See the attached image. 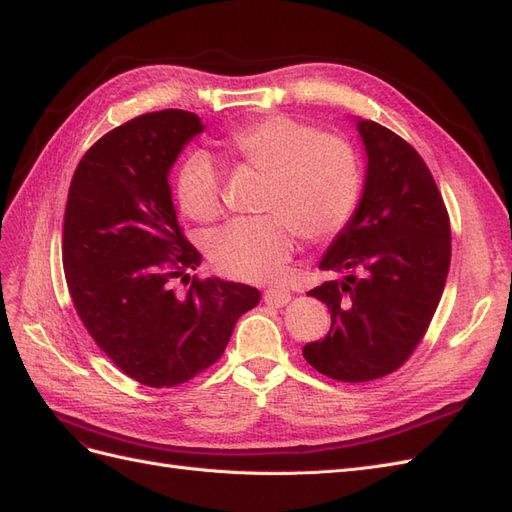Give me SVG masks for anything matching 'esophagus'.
Masks as SVG:
<instances>
[{
    "mask_svg": "<svg viewBox=\"0 0 512 512\" xmlns=\"http://www.w3.org/2000/svg\"><path fill=\"white\" fill-rule=\"evenodd\" d=\"M290 301V290L284 286H269L265 290V303L273 307H284Z\"/></svg>",
    "mask_w": 512,
    "mask_h": 512,
    "instance_id": "obj_1",
    "label": "esophagus"
}]
</instances>
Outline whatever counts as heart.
<instances>
[{
	"instance_id": "1",
	"label": "heart",
	"mask_w": 512,
	"mask_h": 512,
	"mask_svg": "<svg viewBox=\"0 0 512 512\" xmlns=\"http://www.w3.org/2000/svg\"><path fill=\"white\" fill-rule=\"evenodd\" d=\"M239 158L271 175L260 220H235L209 237L213 265L247 282L280 277L294 252V228L322 241L346 226L359 198V168L348 145L320 136L290 117H267L230 134ZM181 209L194 220H213L222 209L220 166L207 151L185 156L177 173Z\"/></svg>"
}]
</instances>
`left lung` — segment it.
Segmentation results:
<instances>
[{"mask_svg": "<svg viewBox=\"0 0 512 512\" xmlns=\"http://www.w3.org/2000/svg\"><path fill=\"white\" fill-rule=\"evenodd\" d=\"M352 121L365 183L318 265L342 280L309 290L329 307L331 329L303 356L333 380L367 382L404 365L423 339L451 265V226L423 158L380 123Z\"/></svg>", "mask_w": 512, "mask_h": 512, "instance_id": "left-lung-1", "label": "left lung"}]
</instances>
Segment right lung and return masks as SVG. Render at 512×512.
<instances>
[{"label": "right lung", "instance_id": "add662e5", "mask_svg": "<svg viewBox=\"0 0 512 512\" xmlns=\"http://www.w3.org/2000/svg\"><path fill=\"white\" fill-rule=\"evenodd\" d=\"M203 130L175 108L136 117L85 153L68 192L61 254L72 303L108 359L153 389L218 361L260 301L247 284L190 280L203 256L181 235L168 175Z\"/></svg>", "mask_w": 512, "mask_h": 512}]
</instances>
